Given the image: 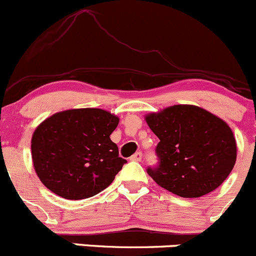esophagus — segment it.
<instances>
[{"instance_id": "esophagus-1", "label": "esophagus", "mask_w": 256, "mask_h": 256, "mask_svg": "<svg viewBox=\"0 0 256 256\" xmlns=\"http://www.w3.org/2000/svg\"><path fill=\"white\" fill-rule=\"evenodd\" d=\"M142 159H143V153L142 152H136L134 156H130V160L133 162H142Z\"/></svg>"}]
</instances>
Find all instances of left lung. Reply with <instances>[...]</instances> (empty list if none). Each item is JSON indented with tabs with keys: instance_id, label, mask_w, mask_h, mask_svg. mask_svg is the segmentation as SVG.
Instances as JSON below:
<instances>
[{
	"instance_id": "left-lung-1",
	"label": "left lung",
	"mask_w": 256,
	"mask_h": 256,
	"mask_svg": "<svg viewBox=\"0 0 256 256\" xmlns=\"http://www.w3.org/2000/svg\"><path fill=\"white\" fill-rule=\"evenodd\" d=\"M159 138L158 164L146 173L158 186L183 198L215 190L236 160V143L229 126L203 108L178 104L146 117Z\"/></svg>"
}]
</instances>
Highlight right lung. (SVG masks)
<instances>
[{
  "mask_svg": "<svg viewBox=\"0 0 256 256\" xmlns=\"http://www.w3.org/2000/svg\"><path fill=\"white\" fill-rule=\"evenodd\" d=\"M118 117L98 108L70 110L42 122L32 136L37 176L57 196L90 198L110 186L127 163L110 136Z\"/></svg>",
  "mask_w": 256,
  "mask_h": 256,
  "instance_id": "right-lung-1",
  "label": "right lung"
}]
</instances>
